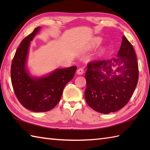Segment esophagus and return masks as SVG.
<instances>
[{
    "label": "esophagus",
    "instance_id": "obj_1",
    "mask_svg": "<svg viewBox=\"0 0 150 150\" xmlns=\"http://www.w3.org/2000/svg\"><path fill=\"white\" fill-rule=\"evenodd\" d=\"M77 74H79V75H82V74H83V73H84V69L81 68H79L77 69Z\"/></svg>",
    "mask_w": 150,
    "mask_h": 150
}]
</instances>
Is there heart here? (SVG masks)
<instances>
[{
    "label": "heart",
    "instance_id": "heart-1",
    "mask_svg": "<svg viewBox=\"0 0 150 150\" xmlns=\"http://www.w3.org/2000/svg\"><path fill=\"white\" fill-rule=\"evenodd\" d=\"M100 39H99V38H97L95 40V45H97V44H98V43H100Z\"/></svg>",
    "mask_w": 150,
    "mask_h": 150
}]
</instances>
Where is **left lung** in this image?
<instances>
[{"mask_svg": "<svg viewBox=\"0 0 150 150\" xmlns=\"http://www.w3.org/2000/svg\"><path fill=\"white\" fill-rule=\"evenodd\" d=\"M137 60L132 44L123 36L117 57L88 62L84 95L92 109L108 114L126 106L139 80Z\"/></svg>", "mask_w": 150, "mask_h": 150, "instance_id": "1", "label": "left lung"}]
</instances>
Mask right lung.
<instances>
[{
	"label": "right lung",
	"mask_w": 150,
	"mask_h": 150,
	"mask_svg": "<svg viewBox=\"0 0 150 150\" xmlns=\"http://www.w3.org/2000/svg\"><path fill=\"white\" fill-rule=\"evenodd\" d=\"M37 27L22 40L11 66V79L15 94L20 103L35 112L50 111L59 103L64 88L73 78L77 66L57 69L50 75L33 78L26 68L30 41L40 30Z\"/></svg>",
	"instance_id": "1"
}]
</instances>
